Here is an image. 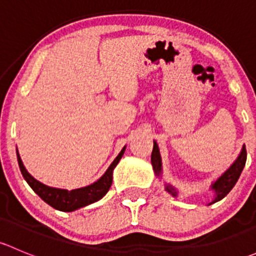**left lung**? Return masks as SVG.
Here are the masks:
<instances>
[{
    "label": "left lung",
    "mask_w": 256,
    "mask_h": 256,
    "mask_svg": "<svg viewBox=\"0 0 256 256\" xmlns=\"http://www.w3.org/2000/svg\"><path fill=\"white\" fill-rule=\"evenodd\" d=\"M245 162H246V150H245V146H242V151H240L239 156L236 157V161L230 164L228 170H226L224 174H222L220 176L216 178L214 182H212L209 190H213L214 197L213 200L208 203L207 206L213 204V203L219 202L220 200H223L226 194L232 190V188L236 186V183L238 182L240 174H242V168L245 166ZM151 164L152 168H154V174H156L158 178H162V158L161 154H160L158 144H157L156 141H154V150H152L151 154ZM164 190L172 196V197H178L180 194V190H177L174 186H172L171 183H164Z\"/></svg>",
    "instance_id": "left-lung-1"
}]
</instances>
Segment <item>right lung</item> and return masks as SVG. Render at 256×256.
<instances>
[{"instance_id":"add662e5","label":"right lung","mask_w":256,"mask_h":256,"mask_svg":"<svg viewBox=\"0 0 256 256\" xmlns=\"http://www.w3.org/2000/svg\"><path fill=\"white\" fill-rule=\"evenodd\" d=\"M126 146L122 147V150L120 151V154L116 156V158L114 160L112 164H110L109 168L105 171V174L98 180H95L94 183L89 186H85V187L76 188V190H64V188H56L50 187V186L44 184V183L40 182V180H36L32 174H28V171L26 170L24 164H23L22 160H20V154H18L17 150V161L18 166H20V174H22L23 178L26 180V182L30 184V187L44 200L46 203H48L50 207L54 209H58L60 212H74L76 209L85 207V206H89L92 203L98 202L99 200H102L105 194L108 193V190H110L112 183V174L114 170H115L116 164H118V161L121 160V157L124 156V152H125Z\"/></svg>"}]
</instances>
